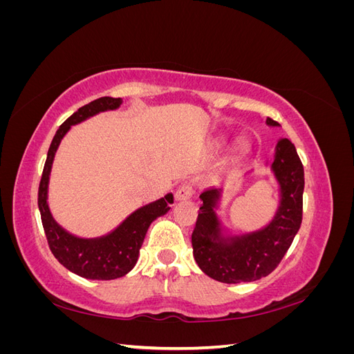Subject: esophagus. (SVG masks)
I'll use <instances>...</instances> for the list:
<instances>
[{
  "mask_svg": "<svg viewBox=\"0 0 354 354\" xmlns=\"http://www.w3.org/2000/svg\"><path fill=\"white\" fill-rule=\"evenodd\" d=\"M192 195H194V187H192V185L186 181V183L178 186L174 196L177 201H187L192 198Z\"/></svg>",
  "mask_w": 354,
  "mask_h": 354,
  "instance_id": "esophagus-1",
  "label": "esophagus"
}]
</instances>
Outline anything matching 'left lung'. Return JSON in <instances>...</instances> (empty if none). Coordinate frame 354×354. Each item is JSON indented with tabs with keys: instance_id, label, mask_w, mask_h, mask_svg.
I'll use <instances>...</instances> for the list:
<instances>
[{
	"instance_id": "obj_1",
	"label": "left lung",
	"mask_w": 354,
	"mask_h": 354,
	"mask_svg": "<svg viewBox=\"0 0 354 354\" xmlns=\"http://www.w3.org/2000/svg\"><path fill=\"white\" fill-rule=\"evenodd\" d=\"M266 124L279 125L272 118ZM270 168L279 183L281 199L273 220L260 230L224 236L216 212L223 189L212 187L199 195L202 205L192 246L199 269L212 279L223 283L259 281L276 269L291 246L301 226L304 192V168L291 140L277 142Z\"/></svg>"
}]
</instances>
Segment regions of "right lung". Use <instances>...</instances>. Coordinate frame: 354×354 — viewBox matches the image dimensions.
Instances as JSON below:
<instances>
[{"label": "right lung", "mask_w": 354, "mask_h": 354, "mask_svg": "<svg viewBox=\"0 0 354 354\" xmlns=\"http://www.w3.org/2000/svg\"><path fill=\"white\" fill-rule=\"evenodd\" d=\"M121 103V99L100 97L82 106L59 127L50 145L38 189L41 221L53 255L72 273L93 281L116 279V277L125 276L133 270L149 226L153 220L167 214L169 211V203L174 201L173 195L168 194L164 198L147 203V205L134 211L131 216H128L111 233L93 239L73 236L53 218L47 202L48 180L53 159H55L62 138L71 130L72 125L80 124L99 112L118 109Z\"/></svg>", "instance_id": "1"}]
</instances>
